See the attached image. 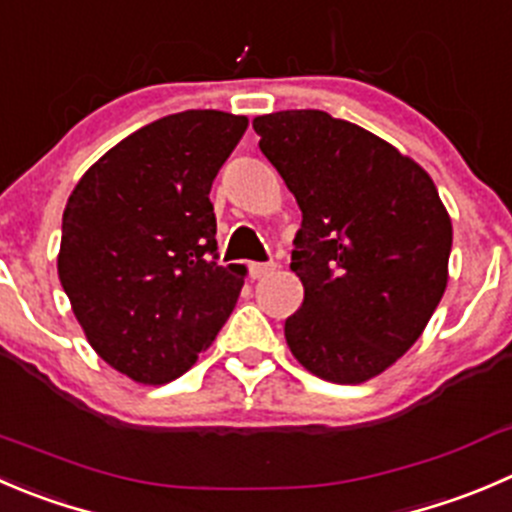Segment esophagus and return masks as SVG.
Instances as JSON below:
<instances>
[{
    "label": "esophagus",
    "instance_id": "1",
    "mask_svg": "<svg viewBox=\"0 0 512 512\" xmlns=\"http://www.w3.org/2000/svg\"><path fill=\"white\" fill-rule=\"evenodd\" d=\"M272 270H275V262H252L250 277H252V280H260V277L270 275Z\"/></svg>",
    "mask_w": 512,
    "mask_h": 512
}]
</instances>
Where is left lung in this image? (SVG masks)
Masks as SVG:
<instances>
[{
  "mask_svg": "<svg viewBox=\"0 0 512 512\" xmlns=\"http://www.w3.org/2000/svg\"><path fill=\"white\" fill-rule=\"evenodd\" d=\"M302 210L290 270L305 287L285 340L305 370L357 385L413 347L445 285L453 225L428 172L320 109L252 119Z\"/></svg>",
  "mask_w": 512,
  "mask_h": 512,
  "instance_id": "8db88e82",
  "label": "left lung"
}]
</instances>
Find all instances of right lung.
<instances>
[{
  "label": "right lung",
  "mask_w": 512,
  "mask_h": 512,
  "mask_svg": "<svg viewBox=\"0 0 512 512\" xmlns=\"http://www.w3.org/2000/svg\"><path fill=\"white\" fill-rule=\"evenodd\" d=\"M247 130L217 109L170 114L99 157L69 195L57 272L89 345L162 385L230 317L245 267L217 262L212 180Z\"/></svg>",
  "instance_id": "obj_1"
}]
</instances>
